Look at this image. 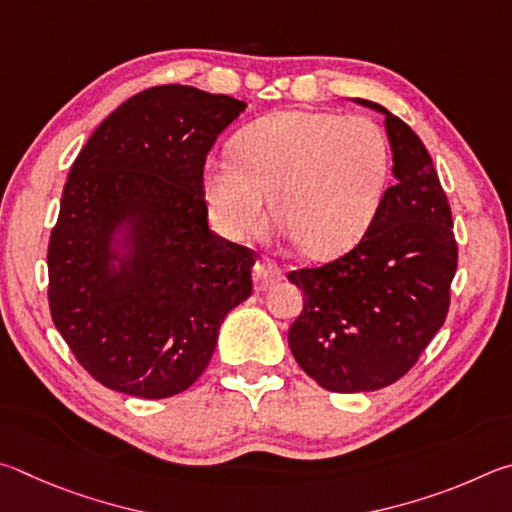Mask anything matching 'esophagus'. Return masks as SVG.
<instances>
[{
    "label": "esophagus",
    "mask_w": 512,
    "mask_h": 512,
    "mask_svg": "<svg viewBox=\"0 0 512 512\" xmlns=\"http://www.w3.org/2000/svg\"><path fill=\"white\" fill-rule=\"evenodd\" d=\"M281 279H283V272L274 263L265 261V258L254 265V281H256L258 292H265L267 288H272V285Z\"/></svg>",
    "instance_id": "esophagus-1"
}]
</instances>
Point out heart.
I'll use <instances>...</instances> for the list:
<instances>
[{
  "label": "heart",
  "mask_w": 512,
  "mask_h": 512,
  "mask_svg": "<svg viewBox=\"0 0 512 512\" xmlns=\"http://www.w3.org/2000/svg\"><path fill=\"white\" fill-rule=\"evenodd\" d=\"M236 161L209 159L204 195L229 238L261 233L274 215L301 254L330 261L346 254L378 215L391 152L378 123L335 112H274L236 139Z\"/></svg>",
  "instance_id": "obj_1"
}]
</instances>
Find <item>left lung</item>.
I'll use <instances>...</instances> for the list:
<instances>
[{
  "instance_id": "1",
  "label": "left lung",
  "mask_w": 512,
  "mask_h": 512,
  "mask_svg": "<svg viewBox=\"0 0 512 512\" xmlns=\"http://www.w3.org/2000/svg\"><path fill=\"white\" fill-rule=\"evenodd\" d=\"M357 103L387 116L396 184L348 254L288 274L306 297L290 351L337 393L384 389L418 362L445 324L459 263L450 202L423 141L382 105Z\"/></svg>"
}]
</instances>
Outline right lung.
Listing matches in <instances>:
<instances>
[{"label":"right lung","instance_id":"1","mask_svg":"<svg viewBox=\"0 0 512 512\" xmlns=\"http://www.w3.org/2000/svg\"><path fill=\"white\" fill-rule=\"evenodd\" d=\"M245 107L191 85L143 89L69 170L47 251L49 310L107 389L148 400L186 391L251 294L256 254L209 229L204 200L206 155ZM123 226L128 257L111 247Z\"/></svg>","mask_w":512,"mask_h":512}]
</instances>
